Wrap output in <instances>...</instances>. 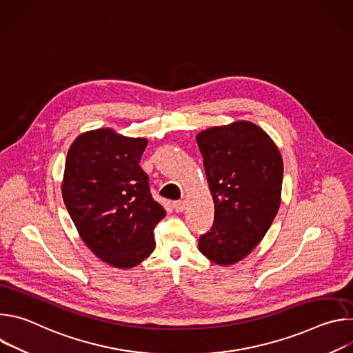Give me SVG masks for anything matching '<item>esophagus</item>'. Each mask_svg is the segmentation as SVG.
<instances>
[{"instance_id": "obj_1", "label": "esophagus", "mask_w": 353, "mask_h": 353, "mask_svg": "<svg viewBox=\"0 0 353 353\" xmlns=\"http://www.w3.org/2000/svg\"><path fill=\"white\" fill-rule=\"evenodd\" d=\"M185 201H174V203H173V208H174V211L176 212H183L184 211V208H185Z\"/></svg>"}]
</instances>
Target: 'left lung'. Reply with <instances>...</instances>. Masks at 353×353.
<instances>
[{"label":"left lung","mask_w":353,"mask_h":353,"mask_svg":"<svg viewBox=\"0 0 353 353\" xmlns=\"http://www.w3.org/2000/svg\"><path fill=\"white\" fill-rule=\"evenodd\" d=\"M215 204L214 225L201 234L199 251L230 265L263 240L281 205L283 162L259 125L236 121L196 135Z\"/></svg>","instance_id":"obj_1"}]
</instances>
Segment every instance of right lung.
<instances>
[{"instance_id":"obj_1","label":"right lung","mask_w":353,"mask_h":353,"mask_svg":"<svg viewBox=\"0 0 353 353\" xmlns=\"http://www.w3.org/2000/svg\"><path fill=\"white\" fill-rule=\"evenodd\" d=\"M146 143L100 128L79 135L65 161L68 214L85 244L117 268L135 267L152 253L154 229L166 215L139 166Z\"/></svg>"}]
</instances>
